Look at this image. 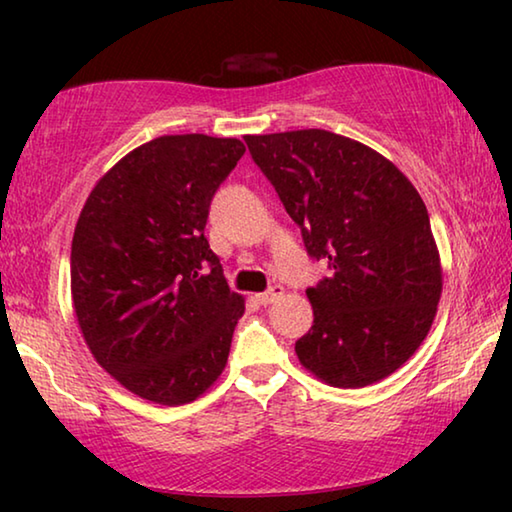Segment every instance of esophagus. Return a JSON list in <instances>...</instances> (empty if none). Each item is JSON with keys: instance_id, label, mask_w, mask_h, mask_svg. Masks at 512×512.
<instances>
[{"instance_id": "1", "label": "esophagus", "mask_w": 512, "mask_h": 512, "mask_svg": "<svg viewBox=\"0 0 512 512\" xmlns=\"http://www.w3.org/2000/svg\"><path fill=\"white\" fill-rule=\"evenodd\" d=\"M282 293H284V287H282V284H273V287L268 289V291H264V293H257L255 300L259 302V305H264V307H266V305H271V302H275L277 298H280Z\"/></svg>"}]
</instances>
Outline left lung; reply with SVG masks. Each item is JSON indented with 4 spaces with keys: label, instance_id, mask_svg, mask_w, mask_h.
I'll use <instances>...</instances> for the list:
<instances>
[{
    "label": "left lung",
    "instance_id": "1",
    "mask_svg": "<svg viewBox=\"0 0 512 512\" xmlns=\"http://www.w3.org/2000/svg\"><path fill=\"white\" fill-rule=\"evenodd\" d=\"M244 140L309 257L332 271L307 289L314 325L296 341L300 363L336 388L388 377L427 339L443 291L418 189L370 146L320 128Z\"/></svg>",
    "mask_w": 512,
    "mask_h": 512
}]
</instances>
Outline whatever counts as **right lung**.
<instances>
[{"label":"right lung","mask_w":512,"mask_h":512,"mask_svg":"<svg viewBox=\"0 0 512 512\" xmlns=\"http://www.w3.org/2000/svg\"><path fill=\"white\" fill-rule=\"evenodd\" d=\"M244 151L235 137H155L83 205L72 239L76 320L99 366L142 400L194 402L228 361L246 307L205 223Z\"/></svg>","instance_id":"add662e5"}]
</instances>
